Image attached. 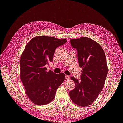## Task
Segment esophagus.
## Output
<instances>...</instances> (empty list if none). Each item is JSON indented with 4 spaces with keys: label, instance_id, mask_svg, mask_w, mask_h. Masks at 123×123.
Segmentation results:
<instances>
[{
    "label": "esophagus",
    "instance_id": "1",
    "mask_svg": "<svg viewBox=\"0 0 123 123\" xmlns=\"http://www.w3.org/2000/svg\"><path fill=\"white\" fill-rule=\"evenodd\" d=\"M65 78H66V79H70V76L66 75H65Z\"/></svg>",
    "mask_w": 123,
    "mask_h": 123
}]
</instances>
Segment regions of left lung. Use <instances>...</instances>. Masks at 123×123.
Listing matches in <instances>:
<instances>
[{
	"mask_svg": "<svg viewBox=\"0 0 123 123\" xmlns=\"http://www.w3.org/2000/svg\"><path fill=\"white\" fill-rule=\"evenodd\" d=\"M70 42L77 50L82 73L81 80L71 77L75 87L69 91V97L75 104L86 107L94 102L104 86L108 73L106 55L100 45L90 38L84 37Z\"/></svg>",
	"mask_w": 123,
	"mask_h": 123,
	"instance_id": "obj_1",
	"label": "left lung"
}]
</instances>
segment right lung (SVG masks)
I'll return each instance as SVG.
<instances>
[{
    "instance_id": "obj_1",
    "label": "right lung",
    "mask_w": 123,
    "mask_h": 123,
    "mask_svg": "<svg viewBox=\"0 0 123 123\" xmlns=\"http://www.w3.org/2000/svg\"><path fill=\"white\" fill-rule=\"evenodd\" d=\"M67 42L45 36L36 37L26 45L20 58V78L31 101L38 105L51 102L65 74L46 71L53 60L56 49Z\"/></svg>"
}]
</instances>
